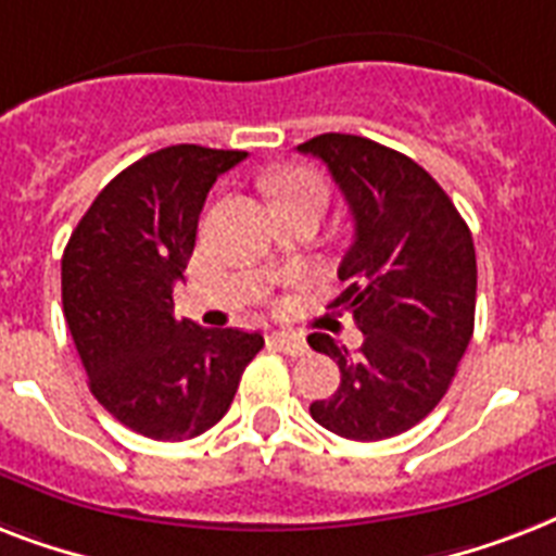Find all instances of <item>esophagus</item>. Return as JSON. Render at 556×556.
<instances>
[{
	"instance_id": "esophagus-1",
	"label": "esophagus",
	"mask_w": 556,
	"mask_h": 556,
	"mask_svg": "<svg viewBox=\"0 0 556 556\" xmlns=\"http://www.w3.org/2000/svg\"><path fill=\"white\" fill-rule=\"evenodd\" d=\"M269 344L287 355H304L306 353V341H304V336H299V332H287V330L273 332V336H269Z\"/></svg>"
}]
</instances>
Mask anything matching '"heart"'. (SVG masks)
<instances>
[{
	"label": "heart",
	"mask_w": 556,
	"mask_h": 556,
	"mask_svg": "<svg viewBox=\"0 0 556 556\" xmlns=\"http://www.w3.org/2000/svg\"><path fill=\"white\" fill-rule=\"evenodd\" d=\"M269 192L275 198V206H327V184L315 168L306 166H290L278 172L269 180Z\"/></svg>",
	"instance_id": "1"
}]
</instances>
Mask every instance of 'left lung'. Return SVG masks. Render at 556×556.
Wrapping results in <instances>:
<instances>
[{"label": "left lung", "instance_id": "8db88e82", "mask_svg": "<svg viewBox=\"0 0 556 556\" xmlns=\"http://www.w3.org/2000/svg\"><path fill=\"white\" fill-rule=\"evenodd\" d=\"M299 152L327 163L353 215L339 266L344 290L330 306L364 332L358 355L327 332L306 339L341 370L339 390L309 413L355 442L399 437L442 402L473 336V238L445 189L407 154L336 131Z\"/></svg>", "mask_w": 556, "mask_h": 556}]
</instances>
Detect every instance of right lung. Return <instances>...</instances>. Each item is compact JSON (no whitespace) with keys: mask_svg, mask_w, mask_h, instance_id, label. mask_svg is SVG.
<instances>
[{"mask_svg":"<svg viewBox=\"0 0 556 556\" xmlns=\"http://www.w3.org/2000/svg\"><path fill=\"white\" fill-rule=\"evenodd\" d=\"M247 152L180 143L146 154L94 198L62 255V313L97 402L140 437L184 442L224 419L261 332L175 318L217 177Z\"/></svg>","mask_w":556,"mask_h":556,"instance_id":"obj_1","label":"right lung"}]
</instances>
